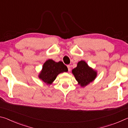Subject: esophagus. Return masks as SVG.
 Masks as SVG:
<instances>
[{"mask_svg": "<svg viewBox=\"0 0 128 128\" xmlns=\"http://www.w3.org/2000/svg\"><path fill=\"white\" fill-rule=\"evenodd\" d=\"M67 67H68V71L69 72H70V66H69V65H68V66H67Z\"/></svg>", "mask_w": 128, "mask_h": 128, "instance_id": "34e87169", "label": "esophagus"}]
</instances>
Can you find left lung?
Returning a JSON list of instances; mask_svg holds the SVG:
<instances>
[{
  "instance_id": "obj_1",
  "label": "left lung",
  "mask_w": 128,
  "mask_h": 128,
  "mask_svg": "<svg viewBox=\"0 0 128 128\" xmlns=\"http://www.w3.org/2000/svg\"><path fill=\"white\" fill-rule=\"evenodd\" d=\"M72 72L78 84L82 88L94 81L97 76V71L88 66L84 60L78 62L77 66L72 69Z\"/></svg>"
}]
</instances>
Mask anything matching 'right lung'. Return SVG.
I'll return each instance as SVG.
<instances>
[{"label":"right lung","mask_w":128,"mask_h":128,"mask_svg":"<svg viewBox=\"0 0 128 128\" xmlns=\"http://www.w3.org/2000/svg\"><path fill=\"white\" fill-rule=\"evenodd\" d=\"M67 71L68 68L62 62H57L52 59H48L43 64L38 77L47 85H50L55 81L58 74Z\"/></svg>","instance_id":"right-lung-1"}]
</instances>
